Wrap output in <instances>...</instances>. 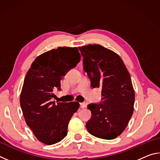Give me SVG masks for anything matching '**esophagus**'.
<instances>
[{
	"instance_id": "obj_1",
	"label": "esophagus",
	"mask_w": 160,
	"mask_h": 160,
	"mask_svg": "<svg viewBox=\"0 0 160 160\" xmlns=\"http://www.w3.org/2000/svg\"><path fill=\"white\" fill-rule=\"evenodd\" d=\"M80 105L81 109H84V108H85L87 107V103L86 102L80 103Z\"/></svg>"
}]
</instances>
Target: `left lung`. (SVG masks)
I'll return each instance as SVG.
<instances>
[{"mask_svg": "<svg viewBox=\"0 0 160 160\" xmlns=\"http://www.w3.org/2000/svg\"><path fill=\"white\" fill-rule=\"evenodd\" d=\"M78 48L91 86L102 87V102L88 106L92 116L87 129L97 138L114 139L125 130L133 113L135 92L131 76L122 59L113 51L99 44Z\"/></svg>", "mask_w": 160, "mask_h": 160, "instance_id": "8db88e82", "label": "left lung"}]
</instances>
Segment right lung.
<instances>
[{"label": "right lung", "mask_w": 160, "mask_h": 160, "mask_svg": "<svg viewBox=\"0 0 160 160\" xmlns=\"http://www.w3.org/2000/svg\"><path fill=\"white\" fill-rule=\"evenodd\" d=\"M80 61L77 47H58L37 56L24 80L20 106L27 125L38 140L46 145L66 136L70 118L79 109L77 102H51L53 91L61 90V80Z\"/></svg>", "instance_id": "right-lung-1"}]
</instances>
